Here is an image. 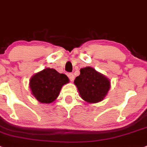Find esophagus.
Here are the masks:
<instances>
[{"mask_svg":"<svg viewBox=\"0 0 147 147\" xmlns=\"http://www.w3.org/2000/svg\"><path fill=\"white\" fill-rule=\"evenodd\" d=\"M68 77L69 78V80L71 81H73L74 79H75V75H73V73H69L68 74Z\"/></svg>","mask_w":147,"mask_h":147,"instance_id":"1","label":"esophagus"}]
</instances>
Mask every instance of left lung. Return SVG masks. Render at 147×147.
Listing matches in <instances>:
<instances>
[{
  "label": "left lung",
  "mask_w": 147,
  "mask_h": 147,
  "mask_svg": "<svg viewBox=\"0 0 147 147\" xmlns=\"http://www.w3.org/2000/svg\"><path fill=\"white\" fill-rule=\"evenodd\" d=\"M80 72L74 84L83 100L92 104L104 100L110 89L109 79L90 66L81 69Z\"/></svg>",
  "instance_id": "8db88e82"
}]
</instances>
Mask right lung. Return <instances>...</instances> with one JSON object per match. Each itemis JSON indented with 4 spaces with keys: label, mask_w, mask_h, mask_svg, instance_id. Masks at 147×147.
Listing matches in <instances>:
<instances>
[{
    "label": "right lung",
    "mask_w": 147,
    "mask_h": 147,
    "mask_svg": "<svg viewBox=\"0 0 147 147\" xmlns=\"http://www.w3.org/2000/svg\"><path fill=\"white\" fill-rule=\"evenodd\" d=\"M69 81L64 74L59 73L54 69L46 68L31 78L29 87L38 101L50 104L58 98L62 86Z\"/></svg>",
    "instance_id": "1"
}]
</instances>
